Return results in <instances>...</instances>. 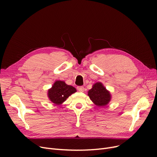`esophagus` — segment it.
<instances>
[{
	"instance_id": "esophagus-1",
	"label": "esophagus",
	"mask_w": 157,
	"mask_h": 157,
	"mask_svg": "<svg viewBox=\"0 0 157 157\" xmlns=\"http://www.w3.org/2000/svg\"><path fill=\"white\" fill-rule=\"evenodd\" d=\"M77 89L78 91H79V92H84V88L83 86H77Z\"/></svg>"
}]
</instances>
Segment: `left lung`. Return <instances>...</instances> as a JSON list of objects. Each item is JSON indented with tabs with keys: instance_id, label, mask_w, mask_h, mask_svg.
Segmentation results:
<instances>
[{
	"instance_id": "obj_1",
	"label": "left lung",
	"mask_w": 157,
	"mask_h": 157,
	"mask_svg": "<svg viewBox=\"0 0 157 157\" xmlns=\"http://www.w3.org/2000/svg\"><path fill=\"white\" fill-rule=\"evenodd\" d=\"M90 99L96 105L101 107L107 105L111 100V94L101 82L95 84L92 88L88 91Z\"/></svg>"
}]
</instances>
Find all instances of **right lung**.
<instances>
[{"label": "right lung", "instance_id": "obj_1", "mask_svg": "<svg viewBox=\"0 0 157 157\" xmlns=\"http://www.w3.org/2000/svg\"><path fill=\"white\" fill-rule=\"evenodd\" d=\"M75 88L66 84L65 82L58 80L48 90V97L52 102L57 105L62 103L71 94L76 92Z\"/></svg>", "mask_w": 157, "mask_h": 157}]
</instances>
